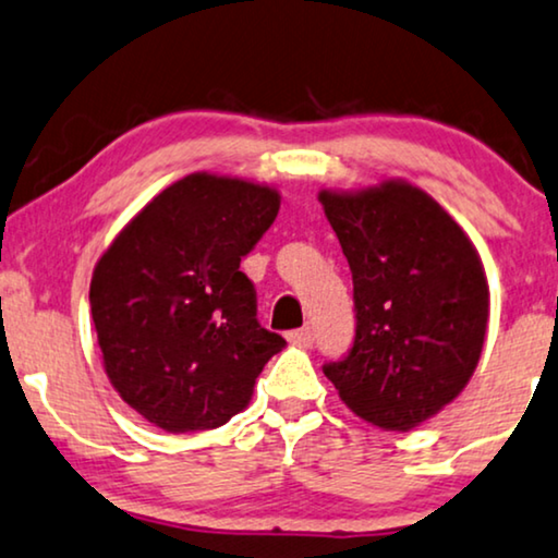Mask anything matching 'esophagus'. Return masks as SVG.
I'll return each mask as SVG.
<instances>
[{"label":"esophagus","mask_w":558,"mask_h":558,"mask_svg":"<svg viewBox=\"0 0 558 558\" xmlns=\"http://www.w3.org/2000/svg\"><path fill=\"white\" fill-rule=\"evenodd\" d=\"M286 339L291 341V344H295V347H311V341H314V333H311L308 326H303V329L288 331Z\"/></svg>","instance_id":"esophagus-1"}]
</instances>
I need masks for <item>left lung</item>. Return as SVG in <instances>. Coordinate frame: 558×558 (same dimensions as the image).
I'll return each instance as SVG.
<instances>
[{
	"label": "left lung",
	"mask_w": 558,
	"mask_h": 558,
	"mask_svg": "<svg viewBox=\"0 0 558 558\" xmlns=\"http://www.w3.org/2000/svg\"><path fill=\"white\" fill-rule=\"evenodd\" d=\"M354 283L356 333L324 375L354 415L413 430L466 388L485 344L489 288L464 229L426 191L383 181L322 191Z\"/></svg>",
	"instance_id": "1"
}]
</instances>
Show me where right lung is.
Segmentation results:
<instances>
[{"label":"right lung","mask_w":558,"mask_h":558,"mask_svg":"<svg viewBox=\"0 0 558 558\" xmlns=\"http://www.w3.org/2000/svg\"><path fill=\"white\" fill-rule=\"evenodd\" d=\"M278 209L270 185L191 173L160 191L96 263L88 301L104 369L153 426H225L286 347L259 326L255 286L240 270Z\"/></svg>","instance_id":"right-lung-1"}]
</instances>
